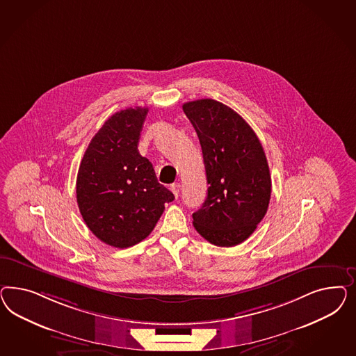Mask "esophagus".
I'll return each mask as SVG.
<instances>
[{"label":"esophagus","mask_w":356,"mask_h":356,"mask_svg":"<svg viewBox=\"0 0 356 356\" xmlns=\"http://www.w3.org/2000/svg\"><path fill=\"white\" fill-rule=\"evenodd\" d=\"M171 191H172V193L175 194V197L177 198L179 193H180V184L173 183L172 185H171Z\"/></svg>","instance_id":"esophagus-1"}]
</instances>
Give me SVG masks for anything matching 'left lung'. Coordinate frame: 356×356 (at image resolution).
I'll return each mask as SVG.
<instances>
[{
	"mask_svg": "<svg viewBox=\"0 0 356 356\" xmlns=\"http://www.w3.org/2000/svg\"><path fill=\"white\" fill-rule=\"evenodd\" d=\"M201 143L207 197L193 226L218 247L247 240L269 207L271 177L265 151L248 122L214 99L183 106Z\"/></svg>",
	"mask_w": 356,
	"mask_h": 356,
	"instance_id": "left-lung-1",
	"label": "left lung"
}]
</instances>
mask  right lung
<instances>
[{
    "mask_svg": "<svg viewBox=\"0 0 356 356\" xmlns=\"http://www.w3.org/2000/svg\"><path fill=\"white\" fill-rule=\"evenodd\" d=\"M149 108L112 115L90 142L76 176V202L87 227L115 248H129L149 236L175 200L158 183L152 164L138 151Z\"/></svg>",
    "mask_w": 356,
    "mask_h": 356,
    "instance_id": "obj_1",
    "label": "right lung"
}]
</instances>
